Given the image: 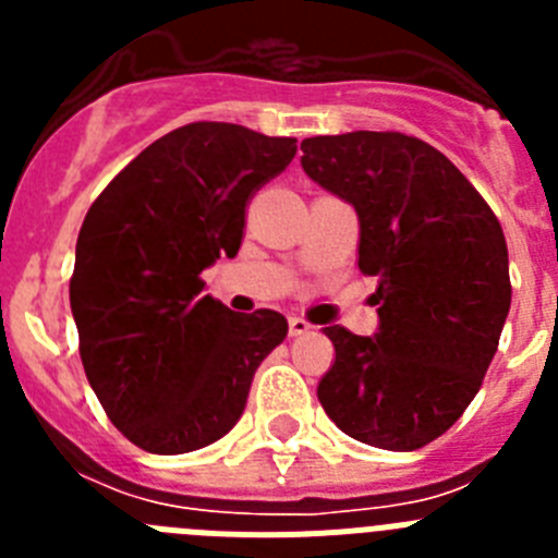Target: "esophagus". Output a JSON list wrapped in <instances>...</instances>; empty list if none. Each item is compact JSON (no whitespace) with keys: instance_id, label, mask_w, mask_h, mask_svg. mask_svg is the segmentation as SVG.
<instances>
[{"instance_id":"1","label":"esophagus","mask_w":558,"mask_h":558,"mask_svg":"<svg viewBox=\"0 0 558 558\" xmlns=\"http://www.w3.org/2000/svg\"><path fill=\"white\" fill-rule=\"evenodd\" d=\"M288 329H290V335H293V338H295V335L310 332V329H313V327H310V324L304 322V318H299V315H293V318H290V322H288Z\"/></svg>"}]
</instances>
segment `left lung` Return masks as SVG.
<instances>
[{"label": "left lung", "instance_id": "8db88e82", "mask_svg": "<svg viewBox=\"0 0 558 558\" xmlns=\"http://www.w3.org/2000/svg\"><path fill=\"white\" fill-rule=\"evenodd\" d=\"M315 184L354 206L357 268L377 276L374 338L324 329L335 363L318 383L347 436L411 452L450 430L475 399L511 307L500 220L427 142L352 131L302 142Z\"/></svg>", "mask_w": 558, "mask_h": 558}]
</instances>
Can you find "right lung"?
I'll return each instance as SVG.
<instances>
[{
	"label": "right lung",
	"instance_id": "1",
	"mask_svg": "<svg viewBox=\"0 0 558 558\" xmlns=\"http://www.w3.org/2000/svg\"><path fill=\"white\" fill-rule=\"evenodd\" d=\"M293 156L290 136L192 122L145 147L88 209L69 282L81 360L113 427L145 452L223 438L288 335L274 310L231 313L206 295L201 274L240 251L245 204Z\"/></svg>",
	"mask_w": 558,
	"mask_h": 558
}]
</instances>
